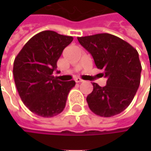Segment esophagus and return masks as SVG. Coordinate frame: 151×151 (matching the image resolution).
<instances>
[{
    "label": "esophagus",
    "mask_w": 151,
    "mask_h": 151,
    "mask_svg": "<svg viewBox=\"0 0 151 151\" xmlns=\"http://www.w3.org/2000/svg\"><path fill=\"white\" fill-rule=\"evenodd\" d=\"M75 81H76V83H81V82H83V81H83L82 79L79 78V77H77V78L75 79Z\"/></svg>",
    "instance_id": "1"
}]
</instances>
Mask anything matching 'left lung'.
I'll use <instances>...</instances> for the list:
<instances>
[{
	"mask_svg": "<svg viewBox=\"0 0 151 151\" xmlns=\"http://www.w3.org/2000/svg\"><path fill=\"white\" fill-rule=\"evenodd\" d=\"M79 43L93 57L101 76L107 77L103 87L92 83L93 91L86 101L91 112L101 117L122 113L133 101L140 83L141 64L132 45L110 33L78 37Z\"/></svg>",
	"mask_w": 151,
	"mask_h": 151,
	"instance_id": "8db88e82",
	"label": "left lung"
}]
</instances>
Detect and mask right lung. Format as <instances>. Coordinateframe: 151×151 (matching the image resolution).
<instances>
[{
	"instance_id": "add662e5",
	"label": "right lung",
	"mask_w": 151,
	"mask_h": 151,
	"mask_svg": "<svg viewBox=\"0 0 151 151\" xmlns=\"http://www.w3.org/2000/svg\"><path fill=\"white\" fill-rule=\"evenodd\" d=\"M72 40L71 36L43 31L30 38L15 58V84L22 101L32 113L51 118L64 110L76 82L61 81L53 73L63 50Z\"/></svg>"
}]
</instances>
